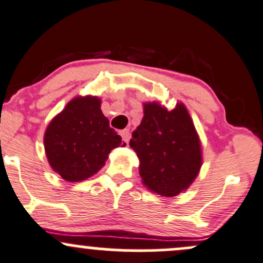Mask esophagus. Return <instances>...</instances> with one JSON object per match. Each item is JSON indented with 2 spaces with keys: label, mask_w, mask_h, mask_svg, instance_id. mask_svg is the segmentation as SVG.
Returning a JSON list of instances; mask_svg holds the SVG:
<instances>
[{
  "label": "esophagus",
  "mask_w": 263,
  "mask_h": 263,
  "mask_svg": "<svg viewBox=\"0 0 263 263\" xmlns=\"http://www.w3.org/2000/svg\"><path fill=\"white\" fill-rule=\"evenodd\" d=\"M121 136H122L123 141L126 143H128V140H129V129H122V131L120 132Z\"/></svg>",
  "instance_id": "esophagus-1"
}]
</instances>
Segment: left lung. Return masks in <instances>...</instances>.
Segmentation results:
<instances>
[{
  "mask_svg": "<svg viewBox=\"0 0 263 263\" xmlns=\"http://www.w3.org/2000/svg\"><path fill=\"white\" fill-rule=\"evenodd\" d=\"M129 146L140 160L142 184L162 197L185 192L203 164L200 139L182 102L171 110L159 102H145Z\"/></svg>",
  "mask_w": 263,
  "mask_h": 263,
  "instance_id": "left-lung-1",
  "label": "left lung"
}]
</instances>
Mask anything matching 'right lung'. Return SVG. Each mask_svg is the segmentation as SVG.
<instances>
[{"label":"right lung","instance_id":"1","mask_svg":"<svg viewBox=\"0 0 263 263\" xmlns=\"http://www.w3.org/2000/svg\"><path fill=\"white\" fill-rule=\"evenodd\" d=\"M97 96H77L50 121L44 135L49 165L70 182L87 180L106 164L110 151L126 146L109 127Z\"/></svg>","mask_w":263,"mask_h":263}]
</instances>
